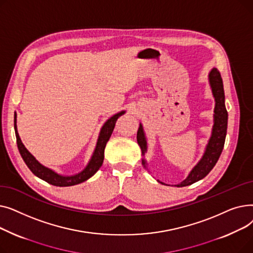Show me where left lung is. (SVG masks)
Here are the masks:
<instances>
[{
    "label": "left lung",
    "instance_id": "obj_1",
    "mask_svg": "<svg viewBox=\"0 0 253 253\" xmlns=\"http://www.w3.org/2000/svg\"><path fill=\"white\" fill-rule=\"evenodd\" d=\"M208 79L212 90V94H213V97L215 99L214 124L213 128H212L211 137L208 141V144L206 145V150L201 160L193 168L188 177L182 180L180 183L176 184L175 187H187V185L193 184L194 182L204 178L211 171V169L215 166L223 149L228 128V112L224 104L222 79L220 73L215 68L210 71ZM137 142L141 149L142 156H144V154L147 153L148 145L147 138H145L141 124H139V128L137 131ZM142 165L144 168H148L147 161L144 159H142Z\"/></svg>",
    "mask_w": 253,
    "mask_h": 253
}]
</instances>
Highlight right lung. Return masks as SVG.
Instances as JSON below:
<instances>
[{"instance_id":"right-lung-1","label":"right lung","mask_w":253,"mask_h":253,"mask_svg":"<svg viewBox=\"0 0 253 253\" xmlns=\"http://www.w3.org/2000/svg\"><path fill=\"white\" fill-rule=\"evenodd\" d=\"M124 114H125V111L120 112V113L114 115L113 117H111L108 121L104 123V125L102 126V128L100 130L95 150H94V152H93V155L90 159L89 163L84 168V170H82L78 174L71 175V176H63V175L56 173L55 171L51 170L50 168L45 167L40 162H38L36 160V158L28 150H26V148L24 147V144L22 143V141L19 137V134L17 132L16 114H15L14 115V129H15L16 142H17L19 153L23 159L24 163L26 164V166H28L33 173L36 176H38L39 178L47 181L48 183H50L52 185H56V187H71V185L79 184L94 175L98 171V169L101 167L103 159H104V149H105L106 142L109 141V139L113 133L117 120L119 119V117H121Z\"/></svg>"}]
</instances>
